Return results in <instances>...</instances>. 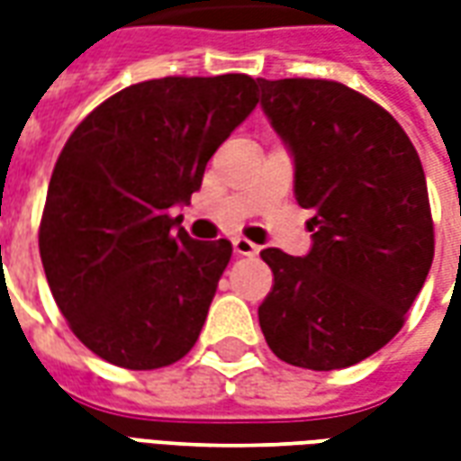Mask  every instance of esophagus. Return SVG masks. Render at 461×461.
I'll list each match as a JSON object with an SVG mask.
<instances>
[{
  "instance_id": "1",
  "label": "esophagus",
  "mask_w": 461,
  "mask_h": 461,
  "mask_svg": "<svg viewBox=\"0 0 461 461\" xmlns=\"http://www.w3.org/2000/svg\"><path fill=\"white\" fill-rule=\"evenodd\" d=\"M231 247H234L237 257H257L259 254V247L254 241L244 240V237H237V240L231 241Z\"/></svg>"
}]
</instances>
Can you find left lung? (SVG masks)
Here are the masks:
<instances>
[{
	"label": "left lung",
	"instance_id": "8db88e82",
	"mask_svg": "<svg viewBox=\"0 0 461 461\" xmlns=\"http://www.w3.org/2000/svg\"><path fill=\"white\" fill-rule=\"evenodd\" d=\"M259 101L294 158V194L313 212L306 257L264 249L274 286L259 306L291 366L339 370L405 323L435 257L422 162L385 108L336 81L259 78Z\"/></svg>",
	"mask_w": 461,
	"mask_h": 461
}]
</instances>
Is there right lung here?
I'll return each instance as SVG.
<instances>
[{"instance_id": "add662e5", "label": "right lung", "mask_w": 461, "mask_h": 461, "mask_svg": "<svg viewBox=\"0 0 461 461\" xmlns=\"http://www.w3.org/2000/svg\"><path fill=\"white\" fill-rule=\"evenodd\" d=\"M244 74L128 86L71 132L39 227L49 289L88 350L128 370L172 366L200 339L231 244L197 241L172 207L257 108Z\"/></svg>"}]
</instances>
